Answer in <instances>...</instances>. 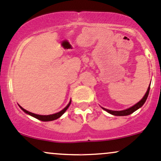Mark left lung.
<instances>
[{
	"instance_id": "obj_1",
	"label": "left lung",
	"mask_w": 161,
	"mask_h": 161,
	"mask_svg": "<svg viewBox=\"0 0 161 161\" xmlns=\"http://www.w3.org/2000/svg\"><path fill=\"white\" fill-rule=\"evenodd\" d=\"M150 88V84L147 88V91L146 94H145L144 96H143L142 99L138 102V103H136L135 105H134V106L131 107V108H130L128 109H126V110H108V109L103 108H102V109L106 110L107 112H108V113L110 114L114 115V116H127V115L131 114L134 113V111H136V110H138V109L143 106V103H144L145 101H146L147 98L148 94H149Z\"/></svg>"
}]
</instances>
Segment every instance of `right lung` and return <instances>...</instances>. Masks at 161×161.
<instances>
[{
  "label": "right lung",
  "instance_id": "right-lung-1",
  "mask_svg": "<svg viewBox=\"0 0 161 161\" xmlns=\"http://www.w3.org/2000/svg\"><path fill=\"white\" fill-rule=\"evenodd\" d=\"M70 103H71V101H70L69 102L68 104L67 105L66 108H64L62 110H60V112H58V113H56V114H50V115H39V114H33L31 112H29L27 111V110H26L25 109H24L22 107H20V105H19V107H20V109H21L22 110H23L24 112H25L26 114H27L32 116V117H35V118L38 119L40 120H42V121H51V120H56V119L59 118L60 117H61L62 115L64 114V112L66 111L67 110V108H69V106H70Z\"/></svg>",
  "mask_w": 161,
  "mask_h": 161
}]
</instances>
